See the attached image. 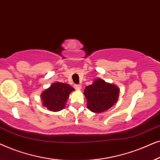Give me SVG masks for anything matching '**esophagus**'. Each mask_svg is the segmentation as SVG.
I'll use <instances>...</instances> for the list:
<instances>
[{"label": "esophagus", "mask_w": 160, "mask_h": 160, "mask_svg": "<svg viewBox=\"0 0 160 160\" xmlns=\"http://www.w3.org/2000/svg\"><path fill=\"white\" fill-rule=\"evenodd\" d=\"M74 88H75L76 89H78V90H80V89H81L82 86H81V85H80V84L75 85V86H74Z\"/></svg>", "instance_id": "1"}]
</instances>
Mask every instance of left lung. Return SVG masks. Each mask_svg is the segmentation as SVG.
<instances>
[{
    "label": "left lung",
    "instance_id": "left-lung-1",
    "mask_svg": "<svg viewBox=\"0 0 160 160\" xmlns=\"http://www.w3.org/2000/svg\"><path fill=\"white\" fill-rule=\"evenodd\" d=\"M119 93L120 89L116 85L97 78L92 84L85 88L83 93L88 110L93 112H102L116 103Z\"/></svg>",
    "mask_w": 160,
    "mask_h": 160
}]
</instances>
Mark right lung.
Segmentation results:
<instances>
[{
	"label": "right lung",
	"instance_id": "right-lung-1",
	"mask_svg": "<svg viewBox=\"0 0 160 160\" xmlns=\"http://www.w3.org/2000/svg\"><path fill=\"white\" fill-rule=\"evenodd\" d=\"M74 91V88L69 84L53 82L41 93L42 105L50 111H60L66 107L69 94Z\"/></svg>",
	"mask_w": 160,
	"mask_h": 160
}]
</instances>
